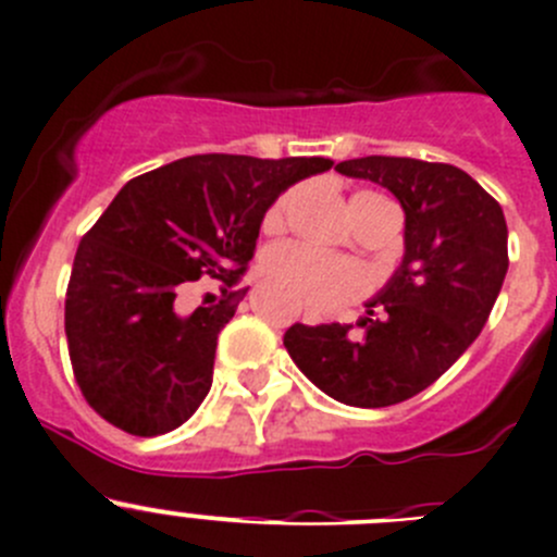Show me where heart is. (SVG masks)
<instances>
[{"label":"heart","instance_id":"1","mask_svg":"<svg viewBox=\"0 0 557 557\" xmlns=\"http://www.w3.org/2000/svg\"><path fill=\"white\" fill-rule=\"evenodd\" d=\"M367 198H377L372 193H359L350 201V209L359 207ZM294 190L283 193L272 207L267 209L263 225L269 231H277L288 214ZM261 272L269 283L280 285L290 294L296 307L315 315L343 310L350 301L361 299L370 290V274L361 263L345 261V258H329L321 252L301 245H277L263 256Z\"/></svg>","mask_w":557,"mask_h":557}]
</instances>
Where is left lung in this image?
I'll return each mask as SVG.
<instances>
[{
    "label": "left lung",
    "mask_w": 557,
    "mask_h": 557,
    "mask_svg": "<svg viewBox=\"0 0 557 557\" xmlns=\"http://www.w3.org/2000/svg\"><path fill=\"white\" fill-rule=\"evenodd\" d=\"M337 171L394 193L405 212L403 263L367 301L361 337L348 323H294L283 343L329 397L386 408L424 392L479 337L509 269V231L500 203L449 163L370 154Z\"/></svg>",
    "instance_id": "1"
}]
</instances>
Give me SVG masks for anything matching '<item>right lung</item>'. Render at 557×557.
I'll return each mask as SVG.
<instances>
[{
	"instance_id": "right-lung-1",
	"label": "right lung",
	"mask_w": 557,
	"mask_h": 557,
	"mask_svg": "<svg viewBox=\"0 0 557 557\" xmlns=\"http://www.w3.org/2000/svg\"><path fill=\"white\" fill-rule=\"evenodd\" d=\"M326 158L193 154L129 180L81 239L64 334L86 403L129 435L185 424L212 388L218 334L245 290L263 214L283 190L332 169ZM214 276L224 296L187 317L185 284Z\"/></svg>"
}]
</instances>
